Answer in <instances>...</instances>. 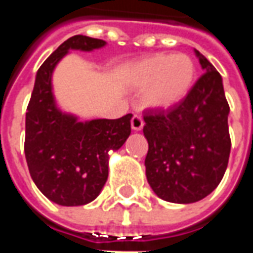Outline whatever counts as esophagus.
Wrapping results in <instances>:
<instances>
[{"label":"esophagus","instance_id":"1","mask_svg":"<svg viewBox=\"0 0 253 253\" xmlns=\"http://www.w3.org/2000/svg\"><path fill=\"white\" fill-rule=\"evenodd\" d=\"M143 119L139 115H134L131 118V128L134 131H139V130H142L143 127Z\"/></svg>","mask_w":253,"mask_h":253}]
</instances>
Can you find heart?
<instances>
[{"label": "heart", "instance_id": "heart-1", "mask_svg": "<svg viewBox=\"0 0 253 253\" xmlns=\"http://www.w3.org/2000/svg\"><path fill=\"white\" fill-rule=\"evenodd\" d=\"M195 80L196 65L187 54H154L138 61L131 70L132 84L146 88V105L157 110L180 103Z\"/></svg>", "mask_w": 253, "mask_h": 253}]
</instances>
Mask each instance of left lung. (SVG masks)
<instances>
[{"label":"left lung","mask_w":253,"mask_h":253,"mask_svg":"<svg viewBox=\"0 0 253 253\" xmlns=\"http://www.w3.org/2000/svg\"><path fill=\"white\" fill-rule=\"evenodd\" d=\"M205 73L180 103L145 111L149 150L146 177L156 195L172 203H194L217 188L230 154L229 104L222 78L196 51Z\"/></svg>","instance_id":"8db88e82"}]
</instances>
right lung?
I'll list each match as a JSON object with an SVG mask.
<instances>
[{"label":"right lung","mask_w":253,"mask_h":253,"mask_svg":"<svg viewBox=\"0 0 253 253\" xmlns=\"http://www.w3.org/2000/svg\"><path fill=\"white\" fill-rule=\"evenodd\" d=\"M105 42L76 35L63 42L36 73L25 114V160L42 194L61 206H81L99 195L108 177V152L131 132V114L119 119L78 122L58 110L51 88L57 63L69 50L92 51Z\"/></svg>","instance_id":"obj_1"}]
</instances>
